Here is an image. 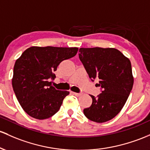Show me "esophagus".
<instances>
[{
	"instance_id": "1",
	"label": "esophagus",
	"mask_w": 150,
	"mask_h": 150,
	"mask_svg": "<svg viewBox=\"0 0 150 150\" xmlns=\"http://www.w3.org/2000/svg\"><path fill=\"white\" fill-rule=\"evenodd\" d=\"M72 95H75V96H77V97H79V96H80V95H83V94H82V93H74V92H72Z\"/></svg>"
}]
</instances>
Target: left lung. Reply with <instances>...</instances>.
<instances>
[{"label": "left lung", "instance_id": "1", "mask_svg": "<svg viewBox=\"0 0 150 150\" xmlns=\"http://www.w3.org/2000/svg\"><path fill=\"white\" fill-rule=\"evenodd\" d=\"M79 57L89 77L99 78L102 93L83 110L87 118L102 123L114 118L125 104L132 89L134 78L130 60L115 48L91 47L79 50Z\"/></svg>", "mask_w": 150, "mask_h": 150}]
</instances>
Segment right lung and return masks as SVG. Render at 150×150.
Wrapping results in <instances>:
<instances>
[{"mask_svg": "<svg viewBox=\"0 0 150 150\" xmlns=\"http://www.w3.org/2000/svg\"><path fill=\"white\" fill-rule=\"evenodd\" d=\"M78 47L33 46L25 50L15 63L12 85L23 110L32 117L45 120L58 111L66 90H56L50 80L62 61L74 57Z\"/></svg>", "mask_w": 150, "mask_h": 150, "instance_id": "1", "label": "right lung"}]
</instances>
